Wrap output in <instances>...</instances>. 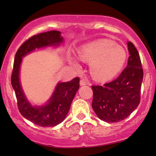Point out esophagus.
I'll use <instances>...</instances> for the list:
<instances>
[{
	"instance_id": "esophagus-1",
	"label": "esophagus",
	"mask_w": 156,
	"mask_h": 156,
	"mask_svg": "<svg viewBox=\"0 0 156 156\" xmlns=\"http://www.w3.org/2000/svg\"><path fill=\"white\" fill-rule=\"evenodd\" d=\"M87 84V83L86 81H85V80H80V85H81V86H83V85H86Z\"/></svg>"
}]
</instances>
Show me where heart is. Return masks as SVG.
<instances>
[{
    "label": "heart",
    "instance_id": "b5f03b06",
    "mask_svg": "<svg viewBox=\"0 0 156 156\" xmlns=\"http://www.w3.org/2000/svg\"><path fill=\"white\" fill-rule=\"evenodd\" d=\"M82 60L90 62V71L96 80L105 81L116 76L125 66L127 53L125 48L110 40L101 39L84 45L78 50ZM71 63L79 66L76 59Z\"/></svg>",
    "mask_w": 156,
    "mask_h": 156
}]
</instances>
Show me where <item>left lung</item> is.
<instances>
[{
	"mask_svg": "<svg viewBox=\"0 0 156 156\" xmlns=\"http://www.w3.org/2000/svg\"><path fill=\"white\" fill-rule=\"evenodd\" d=\"M130 57L119 76L104 85H93L92 108L98 118L106 122L125 119L140 103V91L144 71L137 49L127 43Z\"/></svg>",
	"mask_w": 156,
	"mask_h": 156,
	"instance_id": "left-lung-1",
	"label": "left lung"
}]
</instances>
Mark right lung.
<instances>
[{
	"label": "right lung",
	"mask_w": 156,
	"mask_h": 156,
	"mask_svg": "<svg viewBox=\"0 0 156 156\" xmlns=\"http://www.w3.org/2000/svg\"><path fill=\"white\" fill-rule=\"evenodd\" d=\"M60 34L59 31H50L32 36L20 45L14 61L11 83L16 95L19 111L26 119L41 127L56 126L66 119L80 87V78L75 77L70 82L59 83L44 105L33 106L26 98L20 85V65L23 57L35 49L59 46L63 42Z\"/></svg>",
	"instance_id": "1"
}]
</instances>
